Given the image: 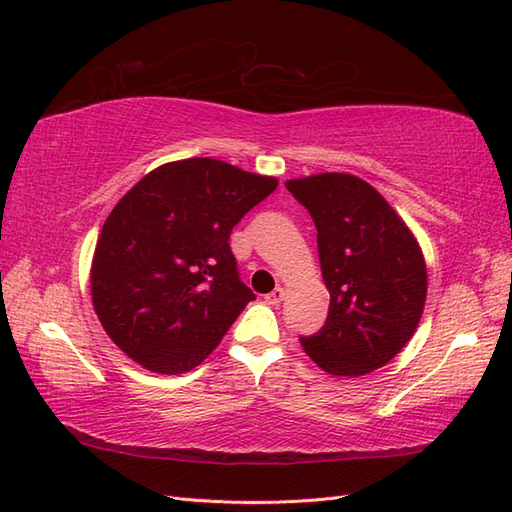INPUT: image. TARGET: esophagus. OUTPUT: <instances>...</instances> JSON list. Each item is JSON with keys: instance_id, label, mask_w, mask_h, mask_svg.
I'll list each match as a JSON object with an SVG mask.
<instances>
[{"instance_id": "34e87169", "label": "esophagus", "mask_w": 512, "mask_h": 512, "mask_svg": "<svg viewBox=\"0 0 512 512\" xmlns=\"http://www.w3.org/2000/svg\"><path fill=\"white\" fill-rule=\"evenodd\" d=\"M283 298H285L283 287H274V290H272L270 294H266V303H268V305H279Z\"/></svg>"}]
</instances>
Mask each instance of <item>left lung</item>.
I'll list each match as a JSON object with an SVG mask.
<instances>
[{"label":"left lung","mask_w":512,"mask_h":512,"mask_svg":"<svg viewBox=\"0 0 512 512\" xmlns=\"http://www.w3.org/2000/svg\"><path fill=\"white\" fill-rule=\"evenodd\" d=\"M318 229L329 316L300 346L324 372L363 376L383 368L413 337L428 274L404 220L368 181L320 173L285 181Z\"/></svg>","instance_id":"8db88e82"}]
</instances>
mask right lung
<instances>
[{
    "mask_svg": "<svg viewBox=\"0 0 512 512\" xmlns=\"http://www.w3.org/2000/svg\"><path fill=\"white\" fill-rule=\"evenodd\" d=\"M277 179L212 157L170 162L114 205L97 240L90 292L129 359L157 374L196 368L255 294L229 235Z\"/></svg>",
    "mask_w": 512,
    "mask_h": 512,
    "instance_id": "right-lung-1",
    "label": "right lung"
}]
</instances>
